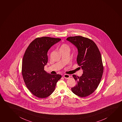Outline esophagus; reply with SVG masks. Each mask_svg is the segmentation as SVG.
I'll list each match as a JSON object with an SVG mask.
<instances>
[{"label": "esophagus", "instance_id": "esophagus-1", "mask_svg": "<svg viewBox=\"0 0 122 122\" xmlns=\"http://www.w3.org/2000/svg\"><path fill=\"white\" fill-rule=\"evenodd\" d=\"M70 76L68 75V74H64V77L65 79H68L70 77Z\"/></svg>", "mask_w": 122, "mask_h": 122}]
</instances>
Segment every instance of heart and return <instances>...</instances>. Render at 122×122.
Here are the masks:
<instances>
[{"instance_id":"obj_1","label":"heart","mask_w":122,"mask_h":122,"mask_svg":"<svg viewBox=\"0 0 122 122\" xmlns=\"http://www.w3.org/2000/svg\"><path fill=\"white\" fill-rule=\"evenodd\" d=\"M66 50H70V46L69 45L67 44L63 43L61 45L60 47V51H64Z\"/></svg>"}]
</instances>
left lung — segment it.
I'll return each mask as SVG.
<instances>
[{
    "instance_id": "1",
    "label": "left lung",
    "mask_w": 122,
    "mask_h": 122,
    "mask_svg": "<svg viewBox=\"0 0 122 122\" xmlns=\"http://www.w3.org/2000/svg\"><path fill=\"white\" fill-rule=\"evenodd\" d=\"M66 40L77 48V63L83 70L80 77L73 75L76 84L71 90L79 97H86L94 92L102 79L104 66L101 54L95 42L88 38L70 36Z\"/></svg>"
}]
</instances>
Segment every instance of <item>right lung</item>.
Masks as SVG:
<instances>
[{"label": "right lung", "mask_w": 122, "mask_h": 122, "mask_svg": "<svg viewBox=\"0 0 122 122\" xmlns=\"http://www.w3.org/2000/svg\"><path fill=\"white\" fill-rule=\"evenodd\" d=\"M61 40L48 36L37 38L30 44L23 56L22 74L24 82L29 91L39 98L51 95L61 78L60 74H50L44 71L48 51Z\"/></svg>", "instance_id": "1"}]
</instances>
